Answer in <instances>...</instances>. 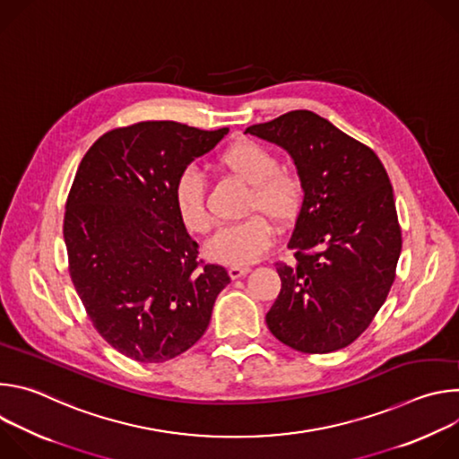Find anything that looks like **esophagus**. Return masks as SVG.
I'll list each match as a JSON object with an SVG mask.
<instances>
[{"label":"esophagus","mask_w":459,"mask_h":459,"mask_svg":"<svg viewBox=\"0 0 459 459\" xmlns=\"http://www.w3.org/2000/svg\"><path fill=\"white\" fill-rule=\"evenodd\" d=\"M247 273H250V267H248V265H232V267L229 269V276H230L232 280H238V278L245 276Z\"/></svg>","instance_id":"esophagus-1"}]
</instances>
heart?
<instances>
[{
	"instance_id": "b5f03b06",
	"label": "heart",
	"mask_w": 459,
	"mask_h": 459,
	"mask_svg": "<svg viewBox=\"0 0 459 459\" xmlns=\"http://www.w3.org/2000/svg\"><path fill=\"white\" fill-rule=\"evenodd\" d=\"M216 165L248 185L245 214L250 216L239 223L221 227L209 239L207 254L227 265L254 264L274 243L276 234L271 221L280 229H289L299 218L305 200L303 179L296 170L280 167L278 156L255 140L230 143L218 154ZM172 200L188 232L205 234L211 229L205 186L198 170L186 169L178 176Z\"/></svg>"
}]
</instances>
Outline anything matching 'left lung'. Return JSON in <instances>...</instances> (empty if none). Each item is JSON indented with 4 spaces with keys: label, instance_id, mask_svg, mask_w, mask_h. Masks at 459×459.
Masks as SVG:
<instances>
[{
    "label": "left lung",
    "instance_id": "left-lung-1",
    "mask_svg": "<svg viewBox=\"0 0 459 459\" xmlns=\"http://www.w3.org/2000/svg\"><path fill=\"white\" fill-rule=\"evenodd\" d=\"M245 133L283 147L305 185L289 239L296 259L276 264L269 329L305 354L340 351L367 331L396 280L402 227L388 174L370 147L310 110Z\"/></svg>",
    "mask_w": 459,
    "mask_h": 459
}]
</instances>
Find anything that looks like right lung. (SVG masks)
Returning a JSON list of instances; mask_svg holds the SVG:
<instances>
[{"instance_id": "right-lung-1", "label": "right lung", "mask_w": 459, "mask_h": 459, "mask_svg": "<svg viewBox=\"0 0 459 459\" xmlns=\"http://www.w3.org/2000/svg\"><path fill=\"white\" fill-rule=\"evenodd\" d=\"M227 133L140 121L108 130L78 167L63 218L71 280L94 329L130 359L188 351L230 283L200 257L172 200L178 176Z\"/></svg>"}]
</instances>
